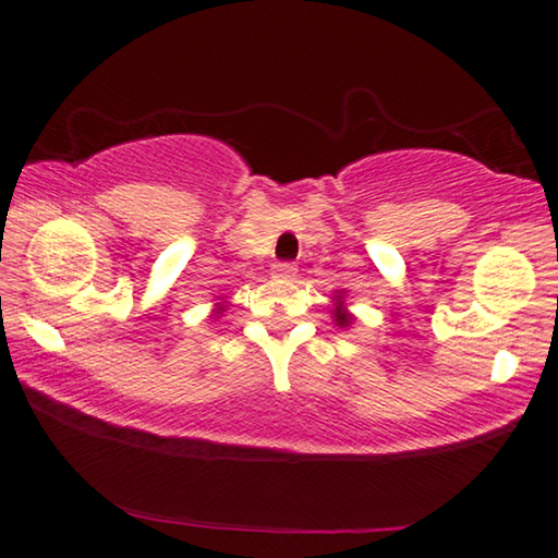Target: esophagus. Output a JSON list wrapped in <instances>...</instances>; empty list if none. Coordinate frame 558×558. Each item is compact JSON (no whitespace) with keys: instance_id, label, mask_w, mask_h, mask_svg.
Returning a JSON list of instances; mask_svg holds the SVG:
<instances>
[{"instance_id":"34e87169","label":"esophagus","mask_w":558,"mask_h":558,"mask_svg":"<svg viewBox=\"0 0 558 558\" xmlns=\"http://www.w3.org/2000/svg\"><path fill=\"white\" fill-rule=\"evenodd\" d=\"M271 274L277 279H294L296 277V266L292 262H277L271 266Z\"/></svg>"}]
</instances>
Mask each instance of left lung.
Masks as SVG:
<instances>
[{
    "label": "left lung",
    "instance_id": "8db88e82",
    "mask_svg": "<svg viewBox=\"0 0 558 558\" xmlns=\"http://www.w3.org/2000/svg\"><path fill=\"white\" fill-rule=\"evenodd\" d=\"M332 319H335L337 327H350L352 322H354V314H352L350 310H347V304H344V292H337V294H335Z\"/></svg>",
    "mask_w": 558,
    "mask_h": 558
}]
</instances>
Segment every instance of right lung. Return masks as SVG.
Instances as JSON below:
<instances>
[{"instance_id":"obj_1","label":"right lung","mask_w":558,"mask_h":558,"mask_svg":"<svg viewBox=\"0 0 558 558\" xmlns=\"http://www.w3.org/2000/svg\"><path fill=\"white\" fill-rule=\"evenodd\" d=\"M221 299V296H219ZM226 312V302H216L214 304V314H211V319H216V317H221V314Z\"/></svg>"}]
</instances>
